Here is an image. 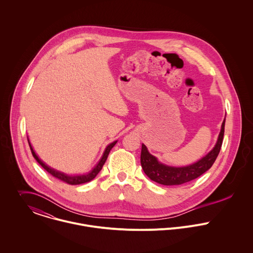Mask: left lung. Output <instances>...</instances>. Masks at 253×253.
<instances>
[{"instance_id": "obj_1", "label": "left lung", "mask_w": 253, "mask_h": 253, "mask_svg": "<svg viewBox=\"0 0 253 253\" xmlns=\"http://www.w3.org/2000/svg\"><path fill=\"white\" fill-rule=\"evenodd\" d=\"M224 131L225 119L222 123L221 131L213 150L203 156L198 162L184 167H173L159 162L143 144L141 152L142 168L151 180L164 186L182 185L193 181L206 172L215 162L222 147Z\"/></svg>"}]
</instances>
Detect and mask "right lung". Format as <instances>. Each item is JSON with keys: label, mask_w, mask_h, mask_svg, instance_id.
Instances as JSON below:
<instances>
[{"label": "right lung", "mask_w": 253, "mask_h": 253, "mask_svg": "<svg viewBox=\"0 0 253 253\" xmlns=\"http://www.w3.org/2000/svg\"><path fill=\"white\" fill-rule=\"evenodd\" d=\"M27 140H28V138H27ZM116 143H117V141H115V142L109 144V145L105 148V151H104L102 156H101V160H100L99 163L95 166V168H94L92 171H90L88 174L76 175V176H72V175H71V176H70V175L64 174V173H62V172H59V171H57V170H54V169L51 168L50 166H48L47 164H45V163L38 157V155L35 153L33 148H32V146H31V144H30V142H29V140H28V144H29L30 150H31V152H32V155H33L34 158L37 160V162H38L47 172H49L51 175H52L53 177L57 178V179L60 180V181L65 182L66 184H69V185H80V184H84V183H88V182L92 181V180L98 175V173L101 171V168H102V166H103V164H104V162L106 161V158H107V156H108V154H109L110 150L115 146Z\"/></svg>", "instance_id": "add662e5"}]
</instances>
